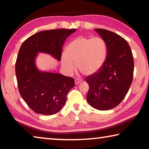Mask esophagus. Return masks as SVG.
Listing matches in <instances>:
<instances>
[{
  "label": "esophagus",
  "instance_id": "34e87169",
  "mask_svg": "<svg viewBox=\"0 0 149 149\" xmlns=\"http://www.w3.org/2000/svg\"><path fill=\"white\" fill-rule=\"evenodd\" d=\"M81 82V80L79 79H75V85L79 84Z\"/></svg>",
  "mask_w": 149,
  "mask_h": 149
}]
</instances>
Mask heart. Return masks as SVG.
<instances>
[{
	"mask_svg": "<svg viewBox=\"0 0 149 149\" xmlns=\"http://www.w3.org/2000/svg\"><path fill=\"white\" fill-rule=\"evenodd\" d=\"M107 55V45L100 37H77L70 42L67 53L62 56V65L71 74L77 69L86 75L95 74L101 69Z\"/></svg>",
	"mask_w": 149,
	"mask_h": 149,
	"instance_id": "obj_1",
	"label": "heart"
}]
</instances>
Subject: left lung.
I'll list each match as a JSON object with an SVG mask.
<instances>
[{
    "instance_id": "8db88e82",
    "label": "left lung",
    "mask_w": 149,
    "mask_h": 149,
    "mask_svg": "<svg viewBox=\"0 0 149 149\" xmlns=\"http://www.w3.org/2000/svg\"><path fill=\"white\" fill-rule=\"evenodd\" d=\"M107 45L106 60L99 72L85 78L87 100L99 110H110L124 99L133 81L134 61L128 42L114 32L95 29Z\"/></svg>"
}]
</instances>
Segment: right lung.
<instances>
[{"label":"right lung","instance_id":"1","mask_svg":"<svg viewBox=\"0 0 149 149\" xmlns=\"http://www.w3.org/2000/svg\"><path fill=\"white\" fill-rule=\"evenodd\" d=\"M76 29L45 30L31 35L19 50L16 62V75L20 95L37 114L52 115L66 101L74 79L62 74L41 72L37 69L35 58L38 52H46L60 60L62 47L68 37Z\"/></svg>","mask_w":149,"mask_h":149}]
</instances>
